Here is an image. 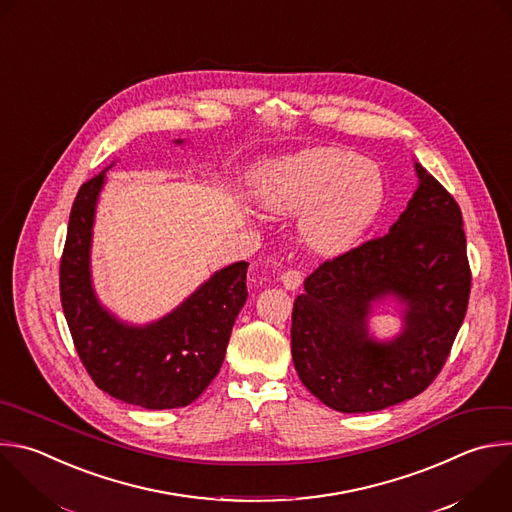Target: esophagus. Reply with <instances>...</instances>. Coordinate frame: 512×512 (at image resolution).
Listing matches in <instances>:
<instances>
[{"label": "esophagus", "mask_w": 512, "mask_h": 512, "mask_svg": "<svg viewBox=\"0 0 512 512\" xmlns=\"http://www.w3.org/2000/svg\"><path fill=\"white\" fill-rule=\"evenodd\" d=\"M301 281H303V277H301V273H299L297 269H287V271L281 275V283H283V287L289 289V291H295V289L301 285Z\"/></svg>", "instance_id": "obj_1"}]
</instances>
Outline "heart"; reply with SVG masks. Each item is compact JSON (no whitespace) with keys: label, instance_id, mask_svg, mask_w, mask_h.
<instances>
[{"label":"heart","instance_id":"obj_1","mask_svg":"<svg viewBox=\"0 0 512 512\" xmlns=\"http://www.w3.org/2000/svg\"><path fill=\"white\" fill-rule=\"evenodd\" d=\"M253 189L265 209L299 213L309 249L342 255L354 249L378 219L386 185L378 166L337 148H305L263 162Z\"/></svg>","mask_w":512,"mask_h":512}]
</instances>
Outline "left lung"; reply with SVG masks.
<instances>
[{
	"mask_svg": "<svg viewBox=\"0 0 512 512\" xmlns=\"http://www.w3.org/2000/svg\"><path fill=\"white\" fill-rule=\"evenodd\" d=\"M414 170L418 187L388 235L321 263L293 303V366L337 412H376L424 392L466 315L470 267L460 207L420 162ZM390 298L401 305L403 329L378 340L369 319Z\"/></svg>",
	"mask_w": 512,
	"mask_h": 512,
	"instance_id": "8db88e82",
	"label": "left lung"
}]
</instances>
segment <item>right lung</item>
Masks as SVG:
<instances>
[{
	"label": "right lung",
	"instance_id": "add662e5",
	"mask_svg": "<svg viewBox=\"0 0 512 512\" xmlns=\"http://www.w3.org/2000/svg\"><path fill=\"white\" fill-rule=\"evenodd\" d=\"M112 166L84 183L72 205L60 263L62 309L76 352L102 392L146 410L189 406L223 366L235 319L247 301L249 263L215 271L154 321H122L98 299L90 261L96 207Z\"/></svg>",
	"mask_w": 512,
	"mask_h": 512
}]
</instances>
